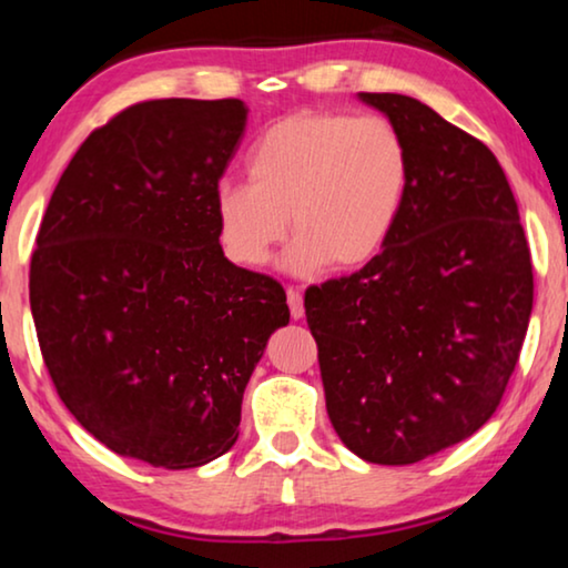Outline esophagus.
I'll return each mask as SVG.
<instances>
[{
  "mask_svg": "<svg viewBox=\"0 0 568 568\" xmlns=\"http://www.w3.org/2000/svg\"><path fill=\"white\" fill-rule=\"evenodd\" d=\"M286 302H290V313L294 321H300L302 315H305V302H302V292L294 290V286H290L286 290Z\"/></svg>",
  "mask_w": 568,
  "mask_h": 568,
  "instance_id": "1",
  "label": "esophagus"
}]
</instances>
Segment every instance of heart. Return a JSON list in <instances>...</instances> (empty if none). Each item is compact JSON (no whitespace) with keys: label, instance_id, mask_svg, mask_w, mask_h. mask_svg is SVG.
<instances>
[{"label":"heart","instance_id":"obj_1","mask_svg":"<svg viewBox=\"0 0 568 568\" xmlns=\"http://www.w3.org/2000/svg\"><path fill=\"white\" fill-rule=\"evenodd\" d=\"M247 178L214 189L216 232L230 261L263 266L292 224V271L310 274L323 263L348 271L390 237L406 204L410 154L383 115L300 111L263 131L247 154Z\"/></svg>","mask_w":568,"mask_h":568}]
</instances>
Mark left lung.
I'll return each mask as SVG.
<instances>
[{
	"label": "left lung",
	"mask_w": 568,
	"mask_h": 568,
	"mask_svg": "<svg viewBox=\"0 0 568 568\" xmlns=\"http://www.w3.org/2000/svg\"><path fill=\"white\" fill-rule=\"evenodd\" d=\"M406 139L403 212L375 258L305 292L325 408L367 463L410 465L478 432L515 372L532 261L507 175L422 100L359 92Z\"/></svg>",
	"instance_id": "obj_1"
}]
</instances>
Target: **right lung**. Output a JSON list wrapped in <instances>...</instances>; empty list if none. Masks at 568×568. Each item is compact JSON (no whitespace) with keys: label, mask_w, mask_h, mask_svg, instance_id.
<instances>
[{"label":"right lung","mask_w":568,"mask_h":568,"mask_svg":"<svg viewBox=\"0 0 568 568\" xmlns=\"http://www.w3.org/2000/svg\"><path fill=\"white\" fill-rule=\"evenodd\" d=\"M243 100H144L74 152L30 258V310L59 398L98 442L199 468L237 439L247 379L290 323L276 278L224 258L214 189Z\"/></svg>","instance_id":"add662e5"}]
</instances>
